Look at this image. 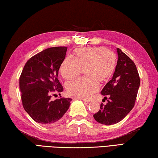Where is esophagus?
Listing matches in <instances>:
<instances>
[{
	"mask_svg": "<svg viewBox=\"0 0 158 158\" xmlns=\"http://www.w3.org/2000/svg\"><path fill=\"white\" fill-rule=\"evenodd\" d=\"M79 99H81V100H83V101H84V102H90V100H87V99H85V98H79Z\"/></svg>",
	"mask_w": 158,
	"mask_h": 158,
	"instance_id": "esophagus-1",
	"label": "esophagus"
}]
</instances>
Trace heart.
Returning a JSON list of instances; mask_svg holds the SVG:
<instances>
[{
	"label": "heart",
	"mask_w": 158,
	"mask_h": 158,
	"mask_svg": "<svg viewBox=\"0 0 158 158\" xmlns=\"http://www.w3.org/2000/svg\"><path fill=\"white\" fill-rule=\"evenodd\" d=\"M74 57L72 55L64 58L60 73L65 79L79 76L85 67L86 77L68 83L69 94L84 98H90L100 88V81H105L113 74L116 67V55L103 47H87L77 49Z\"/></svg>",
	"instance_id": "b5f03b06"
}]
</instances>
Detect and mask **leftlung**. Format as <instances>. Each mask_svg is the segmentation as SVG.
I'll return each mask as SVG.
<instances>
[{
  "mask_svg": "<svg viewBox=\"0 0 158 158\" xmlns=\"http://www.w3.org/2000/svg\"><path fill=\"white\" fill-rule=\"evenodd\" d=\"M117 65L113 77L106 84L101 94L107 103L100 105V110L93 115L97 122L113 125L122 121L135 106L140 78L135 63L117 48Z\"/></svg>",
  "mask_w": 158,
  "mask_h": 158,
  "instance_id": "1",
  "label": "left lung"
}]
</instances>
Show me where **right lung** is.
I'll list each match as a JSON object with an SVG mask.
<instances>
[{
  "instance_id": "add662e5",
  "label": "right lung",
  "mask_w": 158,
  "mask_h": 158,
  "mask_svg": "<svg viewBox=\"0 0 158 158\" xmlns=\"http://www.w3.org/2000/svg\"><path fill=\"white\" fill-rule=\"evenodd\" d=\"M67 49L66 47H56L37 53L26 62L21 74L19 89L23 106L39 123H58L70 105L71 98L51 100L53 93L60 95L63 90L58 77Z\"/></svg>"
}]
</instances>
